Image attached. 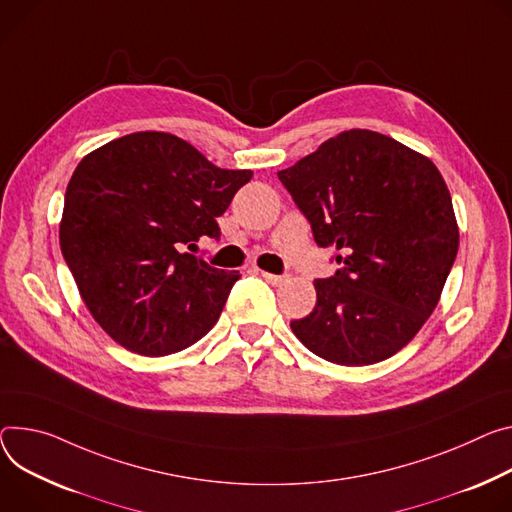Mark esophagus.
I'll list each match as a JSON object with an SVG mask.
<instances>
[{
    "label": "esophagus",
    "mask_w": 512,
    "mask_h": 512,
    "mask_svg": "<svg viewBox=\"0 0 512 512\" xmlns=\"http://www.w3.org/2000/svg\"><path fill=\"white\" fill-rule=\"evenodd\" d=\"M263 280H267L271 286H280L288 280V275H275V273H269V271H261Z\"/></svg>",
    "instance_id": "1"
}]
</instances>
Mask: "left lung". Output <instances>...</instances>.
<instances>
[{
  "mask_svg": "<svg viewBox=\"0 0 512 512\" xmlns=\"http://www.w3.org/2000/svg\"><path fill=\"white\" fill-rule=\"evenodd\" d=\"M318 247L341 269L316 280V306L292 320L314 355L339 365L392 357L421 331L453 267L459 230L431 159L374 130H345L277 171Z\"/></svg>",
  "mask_w": 512,
  "mask_h": 512,
  "instance_id": "1",
  "label": "left lung"
}]
</instances>
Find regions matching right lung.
Here are the masks:
<instances>
[{"mask_svg":"<svg viewBox=\"0 0 512 512\" xmlns=\"http://www.w3.org/2000/svg\"><path fill=\"white\" fill-rule=\"evenodd\" d=\"M251 177L167 132L126 134L81 159L59 241L87 310L116 343L161 357L214 327L239 271L188 249L220 239L216 218Z\"/></svg>","mask_w":512,"mask_h":512,"instance_id":"obj_1","label":"right lung"}]
</instances>
